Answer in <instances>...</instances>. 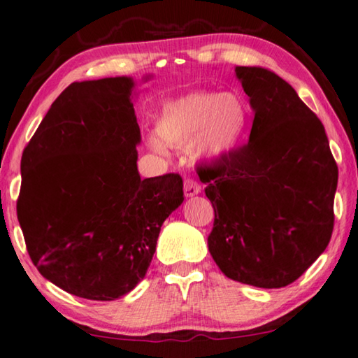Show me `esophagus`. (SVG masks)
Listing matches in <instances>:
<instances>
[{"mask_svg": "<svg viewBox=\"0 0 358 358\" xmlns=\"http://www.w3.org/2000/svg\"><path fill=\"white\" fill-rule=\"evenodd\" d=\"M201 192V185L196 182V180H193V179H185L184 180V195L187 196V198H192V196H195V195H198V193Z\"/></svg>", "mask_w": 358, "mask_h": 358, "instance_id": "esophagus-1", "label": "esophagus"}]
</instances>
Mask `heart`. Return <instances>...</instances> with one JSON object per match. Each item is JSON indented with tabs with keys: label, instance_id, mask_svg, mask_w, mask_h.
Here are the masks:
<instances>
[{
	"label": "heart",
	"instance_id": "heart-1",
	"mask_svg": "<svg viewBox=\"0 0 358 358\" xmlns=\"http://www.w3.org/2000/svg\"><path fill=\"white\" fill-rule=\"evenodd\" d=\"M250 109L243 96L224 92H193L163 103L155 133L148 136L152 150L165 154L168 145L190 144L198 160L230 158L249 139Z\"/></svg>",
	"mask_w": 358,
	"mask_h": 358
}]
</instances>
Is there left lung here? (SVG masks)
Wrapping results in <instances>:
<instances>
[{
	"label": "left lung",
	"instance_id": "obj_1",
	"mask_svg": "<svg viewBox=\"0 0 358 358\" xmlns=\"http://www.w3.org/2000/svg\"><path fill=\"white\" fill-rule=\"evenodd\" d=\"M254 110L249 143L204 169L214 208L209 252L238 282L279 289L327 249L338 166L325 128L289 82L262 66H236Z\"/></svg>",
	"mask_w": 358,
	"mask_h": 358
}]
</instances>
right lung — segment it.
Here are the masks:
<instances>
[{
    "mask_svg": "<svg viewBox=\"0 0 358 358\" xmlns=\"http://www.w3.org/2000/svg\"><path fill=\"white\" fill-rule=\"evenodd\" d=\"M154 76H144V82ZM136 82H73L23 150L17 217L38 271L68 294L113 301L144 279L182 179H141Z\"/></svg>",
    "mask_w": 358,
    "mask_h": 358,
    "instance_id": "right-lung-1",
    "label": "right lung"
}]
</instances>
